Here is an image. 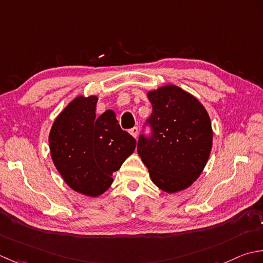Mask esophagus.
Instances as JSON below:
<instances>
[{
  "mask_svg": "<svg viewBox=\"0 0 263 263\" xmlns=\"http://www.w3.org/2000/svg\"><path fill=\"white\" fill-rule=\"evenodd\" d=\"M130 135L134 137V138H137V135H138V128L137 127H134L132 128V129L129 130Z\"/></svg>",
  "mask_w": 263,
  "mask_h": 263,
  "instance_id": "34e87169",
  "label": "esophagus"
}]
</instances>
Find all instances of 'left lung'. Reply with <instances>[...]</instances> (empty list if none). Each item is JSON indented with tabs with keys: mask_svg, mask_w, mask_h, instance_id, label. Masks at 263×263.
I'll use <instances>...</instances> for the list:
<instances>
[{
	"mask_svg": "<svg viewBox=\"0 0 263 263\" xmlns=\"http://www.w3.org/2000/svg\"><path fill=\"white\" fill-rule=\"evenodd\" d=\"M153 137H139L137 152L155 186L173 194L202 174L210 157L213 132L205 108L194 95L168 84L148 90Z\"/></svg>",
	"mask_w": 263,
	"mask_h": 263,
	"instance_id": "left-lung-1",
	"label": "left lung"
}]
</instances>
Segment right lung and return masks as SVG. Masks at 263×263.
Segmentation results:
<instances>
[{"instance_id": "obj_1", "label": "right lung", "mask_w": 263, "mask_h": 263, "mask_svg": "<svg viewBox=\"0 0 263 263\" xmlns=\"http://www.w3.org/2000/svg\"><path fill=\"white\" fill-rule=\"evenodd\" d=\"M96 95H78L54 119L49 135L52 161L74 192L98 197L112 174L133 154L136 141L118 124L115 111L96 116Z\"/></svg>"}]
</instances>
